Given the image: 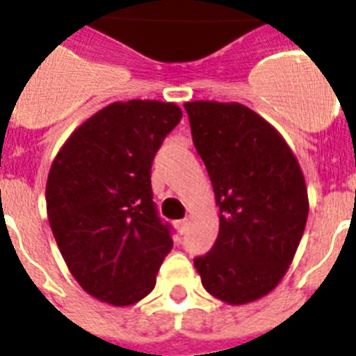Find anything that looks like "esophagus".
I'll list each match as a JSON object with an SVG mask.
<instances>
[{"instance_id":"esophagus-1","label":"esophagus","mask_w":356,"mask_h":356,"mask_svg":"<svg viewBox=\"0 0 356 356\" xmlns=\"http://www.w3.org/2000/svg\"><path fill=\"white\" fill-rule=\"evenodd\" d=\"M176 227H178V231H180V233L184 234L185 231H187V229H189V220H187V218L178 220V222H176Z\"/></svg>"}]
</instances>
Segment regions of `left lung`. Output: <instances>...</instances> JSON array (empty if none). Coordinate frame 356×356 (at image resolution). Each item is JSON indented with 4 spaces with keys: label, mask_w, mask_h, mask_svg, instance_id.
<instances>
[{
    "label": "left lung",
    "mask_w": 356,
    "mask_h": 356,
    "mask_svg": "<svg viewBox=\"0 0 356 356\" xmlns=\"http://www.w3.org/2000/svg\"><path fill=\"white\" fill-rule=\"evenodd\" d=\"M184 107L220 207L218 238L195 267L218 300L249 304L271 293L293 262L309 213L304 175L280 132L245 105Z\"/></svg>",
    "instance_id": "1"
}]
</instances>
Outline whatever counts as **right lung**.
<instances>
[{"label":"right lung","instance_id":"obj_1","mask_svg":"<svg viewBox=\"0 0 356 356\" xmlns=\"http://www.w3.org/2000/svg\"><path fill=\"white\" fill-rule=\"evenodd\" d=\"M181 120L176 104L116 102L69 136L47 178V216L61 257L90 296L113 305L145 298L172 249L152 202L151 167Z\"/></svg>","mask_w":356,"mask_h":356}]
</instances>
